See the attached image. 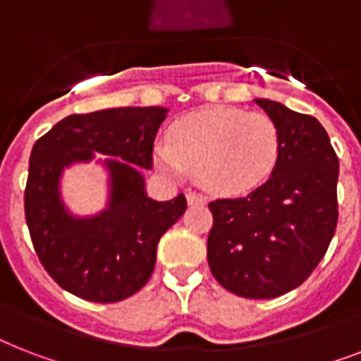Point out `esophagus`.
I'll return each mask as SVG.
<instances>
[{
	"label": "esophagus",
	"instance_id": "esophagus-1",
	"mask_svg": "<svg viewBox=\"0 0 361 361\" xmlns=\"http://www.w3.org/2000/svg\"><path fill=\"white\" fill-rule=\"evenodd\" d=\"M187 202L191 204H204V198L200 197V195H197V192H187Z\"/></svg>",
	"mask_w": 361,
	"mask_h": 361
}]
</instances>
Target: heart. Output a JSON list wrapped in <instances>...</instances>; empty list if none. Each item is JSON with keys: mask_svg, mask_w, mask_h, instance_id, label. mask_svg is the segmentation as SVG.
I'll use <instances>...</instances> for the list:
<instances>
[{"mask_svg": "<svg viewBox=\"0 0 361 361\" xmlns=\"http://www.w3.org/2000/svg\"><path fill=\"white\" fill-rule=\"evenodd\" d=\"M279 149V127L268 114L208 106L170 127L166 146L155 147V163L172 178L195 172L206 191L234 197L271 174Z\"/></svg>", "mask_w": 361, "mask_h": 361, "instance_id": "1", "label": "heart"}]
</instances>
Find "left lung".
Wrapping results in <instances>:
<instances>
[{
	"label": "left lung",
	"instance_id": "left-lung-1",
	"mask_svg": "<svg viewBox=\"0 0 361 361\" xmlns=\"http://www.w3.org/2000/svg\"><path fill=\"white\" fill-rule=\"evenodd\" d=\"M277 123L279 159L247 197L209 202L208 264L221 286L269 300L296 288L324 258L337 226V159L317 118L255 99Z\"/></svg>",
	"mask_w": 361,
	"mask_h": 361
}]
</instances>
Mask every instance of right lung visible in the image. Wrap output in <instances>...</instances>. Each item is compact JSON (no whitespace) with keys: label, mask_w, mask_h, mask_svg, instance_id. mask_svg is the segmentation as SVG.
Returning <instances> with one entry per match:
<instances>
[{"label":"right lung","mask_w":361,"mask_h":361,"mask_svg":"<svg viewBox=\"0 0 361 361\" xmlns=\"http://www.w3.org/2000/svg\"><path fill=\"white\" fill-rule=\"evenodd\" d=\"M166 109L125 106L73 114L35 142L25 183V223L48 275L71 294L97 303L121 302L152 277L157 243L187 209L178 195L157 202L146 195L142 170L152 169L153 140ZM109 154V204L76 218L63 204V169Z\"/></svg>","instance_id":"add662e5"}]
</instances>
